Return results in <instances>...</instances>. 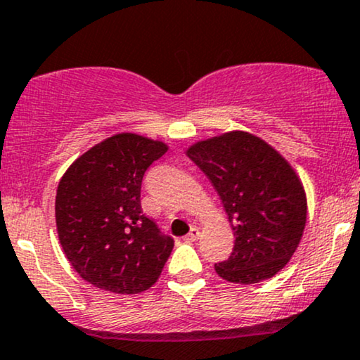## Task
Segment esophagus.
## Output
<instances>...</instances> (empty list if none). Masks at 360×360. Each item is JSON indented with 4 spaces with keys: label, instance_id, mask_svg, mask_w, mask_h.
I'll list each match as a JSON object with an SVG mask.
<instances>
[{
    "label": "esophagus",
    "instance_id": "1",
    "mask_svg": "<svg viewBox=\"0 0 360 360\" xmlns=\"http://www.w3.org/2000/svg\"><path fill=\"white\" fill-rule=\"evenodd\" d=\"M198 238H199V228L194 226V228L189 229V233L184 236V240L186 241H196Z\"/></svg>",
    "mask_w": 360,
    "mask_h": 360
}]
</instances>
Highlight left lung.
<instances>
[{
  "instance_id": "8db88e82",
  "label": "left lung",
  "mask_w": 360,
  "mask_h": 360,
  "mask_svg": "<svg viewBox=\"0 0 360 360\" xmlns=\"http://www.w3.org/2000/svg\"><path fill=\"white\" fill-rule=\"evenodd\" d=\"M186 155L211 181L235 235L231 257L216 263V274L241 285L275 276L297 251L307 223V194L292 164L245 131L194 142Z\"/></svg>"
}]
</instances>
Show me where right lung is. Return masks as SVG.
<instances>
[{
  "label": "right lung",
  "mask_w": 360,
  "mask_h": 360,
  "mask_svg": "<svg viewBox=\"0 0 360 360\" xmlns=\"http://www.w3.org/2000/svg\"><path fill=\"white\" fill-rule=\"evenodd\" d=\"M166 142L122 132L103 139L70 164L56 188L55 221L73 270L94 287L132 295L158 281L171 236L142 214L141 184Z\"/></svg>",
  "instance_id": "add662e5"
}]
</instances>
